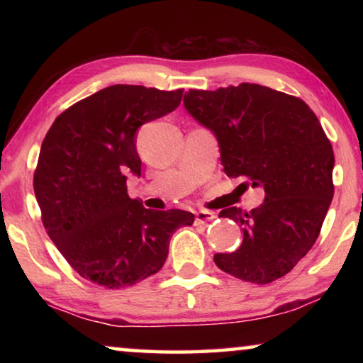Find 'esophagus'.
Listing matches in <instances>:
<instances>
[{"instance_id": "obj_1", "label": "esophagus", "mask_w": 363, "mask_h": 363, "mask_svg": "<svg viewBox=\"0 0 363 363\" xmlns=\"http://www.w3.org/2000/svg\"><path fill=\"white\" fill-rule=\"evenodd\" d=\"M216 218V215L213 211H206V210H201V211H196L195 213V221L196 223H208V221H213Z\"/></svg>"}]
</instances>
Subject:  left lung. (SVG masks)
<instances>
[{
	"label": "left lung",
	"mask_w": 363,
	"mask_h": 363,
	"mask_svg": "<svg viewBox=\"0 0 363 363\" xmlns=\"http://www.w3.org/2000/svg\"><path fill=\"white\" fill-rule=\"evenodd\" d=\"M183 104L215 133L226 175L266 193L251 211L220 213L242 228V242L215 255L216 266L255 284L286 276L314 246L334 196V150L319 118L299 97L247 82L190 89Z\"/></svg>",
	"instance_id": "left-lung-1"
}]
</instances>
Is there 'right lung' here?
Masks as SVG:
<instances>
[{
	"label": "right lung",
	"mask_w": 363,
	"mask_h": 363,
	"mask_svg": "<svg viewBox=\"0 0 363 363\" xmlns=\"http://www.w3.org/2000/svg\"><path fill=\"white\" fill-rule=\"evenodd\" d=\"M183 89L116 84L66 108L44 137L34 172L43 225L84 279L108 289L133 286L162 269L178 228L195 216L147 210L127 193L140 177L135 133L180 106Z\"/></svg>",
	"instance_id": "1"
}]
</instances>
